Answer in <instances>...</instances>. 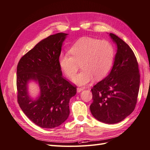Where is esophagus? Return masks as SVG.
<instances>
[{
    "label": "esophagus",
    "instance_id": "esophagus-1",
    "mask_svg": "<svg viewBox=\"0 0 150 150\" xmlns=\"http://www.w3.org/2000/svg\"><path fill=\"white\" fill-rule=\"evenodd\" d=\"M77 89V92L80 93V92H81L82 91H83V90L84 89V88H77V89Z\"/></svg>",
    "mask_w": 150,
    "mask_h": 150
}]
</instances>
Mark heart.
<instances>
[{
	"label": "heart",
	"instance_id": "1",
	"mask_svg": "<svg viewBox=\"0 0 150 150\" xmlns=\"http://www.w3.org/2000/svg\"><path fill=\"white\" fill-rule=\"evenodd\" d=\"M69 54H61L59 62L62 71L73 79L80 68L82 71L74 79L78 85H85L93 81L105 77L112 67L114 59L113 45L107 40L82 38L72 45Z\"/></svg>",
	"mask_w": 150,
	"mask_h": 150
}]
</instances>
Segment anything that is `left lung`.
Masks as SVG:
<instances>
[{
  "instance_id": "1",
  "label": "left lung",
  "mask_w": 150,
  "mask_h": 150,
  "mask_svg": "<svg viewBox=\"0 0 150 150\" xmlns=\"http://www.w3.org/2000/svg\"><path fill=\"white\" fill-rule=\"evenodd\" d=\"M117 45L114 65L109 75L91 89L93 102L90 110L94 117L107 124L119 123L133 112L140 84L138 62L134 52L114 34Z\"/></svg>"
}]
</instances>
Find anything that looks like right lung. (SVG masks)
Listing matches in <instances>:
<instances>
[{
  "label": "right lung",
  "mask_w": 150,
  "mask_h": 150,
  "mask_svg": "<svg viewBox=\"0 0 150 150\" xmlns=\"http://www.w3.org/2000/svg\"><path fill=\"white\" fill-rule=\"evenodd\" d=\"M68 34L50 35L20 59L17 66V100L23 112L41 128L59 127L68 119L69 102L76 87L62 75L59 65L61 47ZM37 81L40 96L35 100L28 94V83Z\"/></svg>",
  "instance_id": "right-lung-1"
}]
</instances>
